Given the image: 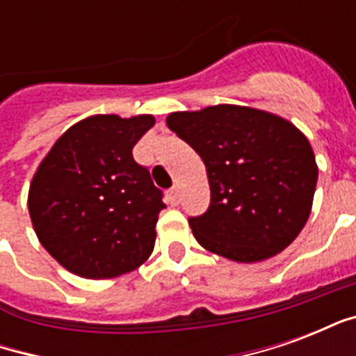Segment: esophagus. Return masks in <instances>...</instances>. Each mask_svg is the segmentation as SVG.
<instances>
[{
    "mask_svg": "<svg viewBox=\"0 0 356 356\" xmlns=\"http://www.w3.org/2000/svg\"><path fill=\"white\" fill-rule=\"evenodd\" d=\"M170 202L175 206V204H179V188L177 186H171L170 188Z\"/></svg>",
    "mask_w": 356,
    "mask_h": 356,
    "instance_id": "esophagus-1",
    "label": "esophagus"
}]
</instances>
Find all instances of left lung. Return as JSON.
I'll return each instance as SVG.
<instances>
[{
    "mask_svg": "<svg viewBox=\"0 0 356 356\" xmlns=\"http://www.w3.org/2000/svg\"><path fill=\"white\" fill-rule=\"evenodd\" d=\"M165 122L208 171L209 208L188 219L198 244L240 263L290 246L309 219L318 179L305 135L284 118L236 104L173 112Z\"/></svg>",
    "mask_w": 356,
    "mask_h": 356,
    "instance_id": "1",
    "label": "left lung"
}]
</instances>
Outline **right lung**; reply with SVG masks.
<instances>
[{
    "mask_svg": "<svg viewBox=\"0 0 356 356\" xmlns=\"http://www.w3.org/2000/svg\"><path fill=\"white\" fill-rule=\"evenodd\" d=\"M150 114H99L72 125L35 171L28 209L42 246L83 278H114L147 261L165 208L133 147Z\"/></svg>",
    "mask_w": 356,
    "mask_h": 356,
    "instance_id": "1",
    "label": "right lung"
}]
</instances>
